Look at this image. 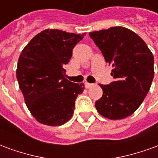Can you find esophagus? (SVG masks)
<instances>
[{
  "mask_svg": "<svg viewBox=\"0 0 158 158\" xmlns=\"http://www.w3.org/2000/svg\"><path fill=\"white\" fill-rule=\"evenodd\" d=\"M85 85V88H87V89H89V88H90V87H92V86L94 85L93 84H89V83L87 82H86Z\"/></svg>",
  "mask_w": 158,
  "mask_h": 158,
  "instance_id": "obj_1",
  "label": "esophagus"
}]
</instances>
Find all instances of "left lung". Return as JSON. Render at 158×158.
<instances>
[{"instance_id":"obj_1","label":"left lung","mask_w":158,"mask_h":158,"mask_svg":"<svg viewBox=\"0 0 158 158\" xmlns=\"http://www.w3.org/2000/svg\"><path fill=\"white\" fill-rule=\"evenodd\" d=\"M89 35L113 68L114 81L100 85L103 95L96 102V110L106 118H125L138 109L152 85V53L137 34L124 27L93 31Z\"/></svg>"}]
</instances>
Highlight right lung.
<instances>
[{"instance_id": "right-lung-1", "label": "right lung", "mask_w": 158, "mask_h": 158, "mask_svg": "<svg viewBox=\"0 0 158 158\" xmlns=\"http://www.w3.org/2000/svg\"><path fill=\"white\" fill-rule=\"evenodd\" d=\"M85 33L76 35L59 29H45L33 38L20 54L17 79L26 106L42 124H64L73 114L75 100L84 84L65 78L63 65Z\"/></svg>"}]
</instances>
